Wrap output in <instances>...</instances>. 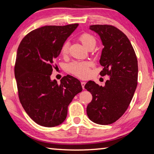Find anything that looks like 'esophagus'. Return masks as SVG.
Returning a JSON list of instances; mask_svg holds the SVG:
<instances>
[{
    "label": "esophagus",
    "mask_w": 154,
    "mask_h": 154,
    "mask_svg": "<svg viewBox=\"0 0 154 154\" xmlns=\"http://www.w3.org/2000/svg\"><path fill=\"white\" fill-rule=\"evenodd\" d=\"M81 84H82V88L84 90V86H85V84H86V82H81Z\"/></svg>",
    "instance_id": "34e87169"
}]
</instances>
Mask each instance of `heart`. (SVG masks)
<instances>
[{"mask_svg": "<svg viewBox=\"0 0 154 154\" xmlns=\"http://www.w3.org/2000/svg\"><path fill=\"white\" fill-rule=\"evenodd\" d=\"M79 40L87 49L92 50L96 46L97 41L91 34L84 33L79 37ZM69 42H65L61 48V54L65 56L68 54ZM90 66L91 64L88 62H74L68 66L69 71L79 78H86L90 74Z\"/></svg>", "mask_w": 154, "mask_h": 154, "instance_id": "b5f03b06", "label": "heart"}]
</instances>
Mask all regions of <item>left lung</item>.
Here are the masks:
<instances>
[{
	"instance_id": "1",
	"label": "left lung",
	"mask_w": 154,
	"mask_h": 154,
	"mask_svg": "<svg viewBox=\"0 0 154 154\" xmlns=\"http://www.w3.org/2000/svg\"><path fill=\"white\" fill-rule=\"evenodd\" d=\"M100 36L103 48L100 64L101 76L108 75L105 86L89 81L84 88L92 95L88 105V118L99 125L116 121L128 109L138 84V61L128 38L119 29L108 24L90 26Z\"/></svg>"
}]
</instances>
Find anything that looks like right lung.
Returning a JSON list of instances; mask_svg holds the SVG:
<instances>
[{
	"label": "right lung",
	"instance_id": "1",
	"mask_svg": "<svg viewBox=\"0 0 154 154\" xmlns=\"http://www.w3.org/2000/svg\"><path fill=\"white\" fill-rule=\"evenodd\" d=\"M78 25L42 26L29 33L19 45L14 67L19 99L40 125L51 128L62 123L68 105L82 91L81 82L70 75L63 77L60 84L51 79L61 48Z\"/></svg>",
	"mask_w": 154,
	"mask_h": 154
}]
</instances>
